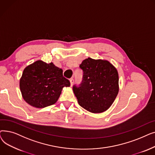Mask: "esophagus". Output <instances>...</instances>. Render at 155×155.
I'll return each instance as SVG.
<instances>
[{
	"label": "esophagus",
	"mask_w": 155,
	"mask_h": 155,
	"mask_svg": "<svg viewBox=\"0 0 155 155\" xmlns=\"http://www.w3.org/2000/svg\"><path fill=\"white\" fill-rule=\"evenodd\" d=\"M70 85L71 86L73 85V83H74V80H73V78H70Z\"/></svg>",
	"instance_id": "esophagus-1"
}]
</instances>
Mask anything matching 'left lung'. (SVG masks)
<instances>
[{
    "mask_svg": "<svg viewBox=\"0 0 155 155\" xmlns=\"http://www.w3.org/2000/svg\"><path fill=\"white\" fill-rule=\"evenodd\" d=\"M84 75L78 87L73 91L81 107L92 113L107 110L119 92L117 69L108 61L88 58L80 65Z\"/></svg>",
    "mask_w": 155,
    "mask_h": 155,
    "instance_id": "1",
    "label": "left lung"
}]
</instances>
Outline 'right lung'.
<instances>
[{
    "mask_svg": "<svg viewBox=\"0 0 155 155\" xmlns=\"http://www.w3.org/2000/svg\"><path fill=\"white\" fill-rule=\"evenodd\" d=\"M70 81L63 76L62 69L53 63L38 60L24 68L19 87L24 100L32 107L44 108L55 104L64 87Z\"/></svg>",
    "mask_w": 155,
    "mask_h": 155,
    "instance_id": "right-lung-1",
    "label": "right lung"
}]
</instances>
